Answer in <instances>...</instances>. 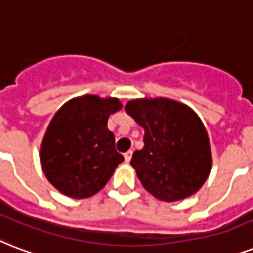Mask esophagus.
I'll use <instances>...</instances> for the list:
<instances>
[{
  "instance_id": "obj_1",
  "label": "esophagus",
  "mask_w": 253,
  "mask_h": 253,
  "mask_svg": "<svg viewBox=\"0 0 253 253\" xmlns=\"http://www.w3.org/2000/svg\"><path fill=\"white\" fill-rule=\"evenodd\" d=\"M132 154H133L132 150H128V152H125V153H124L125 161H126V162L130 161V160H132Z\"/></svg>"
}]
</instances>
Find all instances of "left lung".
I'll list each match as a JSON object with an SVG mask.
<instances>
[{
  "label": "left lung",
  "mask_w": 253,
  "mask_h": 253,
  "mask_svg": "<svg viewBox=\"0 0 253 253\" xmlns=\"http://www.w3.org/2000/svg\"><path fill=\"white\" fill-rule=\"evenodd\" d=\"M125 112L145 130L144 148L130 161L145 190L165 202L197 193L212 164L206 128L197 113L165 97L130 100Z\"/></svg>",
  "instance_id": "obj_1"
}]
</instances>
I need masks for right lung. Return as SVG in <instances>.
<instances>
[{
	"label": "right lung",
	"mask_w": 253,
	"mask_h": 253,
	"mask_svg": "<svg viewBox=\"0 0 253 253\" xmlns=\"http://www.w3.org/2000/svg\"><path fill=\"white\" fill-rule=\"evenodd\" d=\"M121 109L119 99L84 95L55 113L41 145V165L48 182L62 194L82 199L103 189L124 157L107 126Z\"/></svg>",
	"instance_id": "add662e5"
}]
</instances>
